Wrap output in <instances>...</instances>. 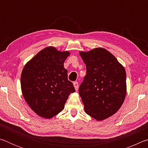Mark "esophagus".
<instances>
[{"mask_svg":"<svg viewBox=\"0 0 148 148\" xmlns=\"http://www.w3.org/2000/svg\"><path fill=\"white\" fill-rule=\"evenodd\" d=\"M73 85H74V88H75V90H76V91H77V90H78V87H79L78 83H77V82H74Z\"/></svg>","mask_w":148,"mask_h":148,"instance_id":"esophagus-1","label":"esophagus"}]
</instances>
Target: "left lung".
<instances>
[{
    "mask_svg": "<svg viewBox=\"0 0 148 148\" xmlns=\"http://www.w3.org/2000/svg\"><path fill=\"white\" fill-rule=\"evenodd\" d=\"M87 73L79 87L85 112L102 121L118 111L127 94L126 72L114 55L102 47L79 51Z\"/></svg>",
    "mask_w": 148,
    "mask_h": 148,
    "instance_id": "8db88e82",
    "label": "left lung"
}]
</instances>
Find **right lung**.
I'll list each match as a JSON object with an SVG mask.
<instances>
[{
  "label": "right lung",
  "instance_id": "obj_1",
  "mask_svg": "<svg viewBox=\"0 0 148 148\" xmlns=\"http://www.w3.org/2000/svg\"><path fill=\"white\" fill-rule=\"evenodd\" d=\"M71 53L48 46L27 62L21 76L22 95L38 116L51 119L64 108L69 96L75 92L68 80L64 62Z\"/></svg>",
  "mask_w": 148,
  "mask_h": 148
}]
</instances>
